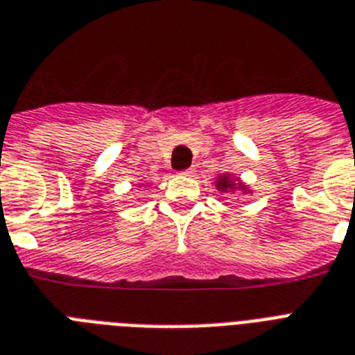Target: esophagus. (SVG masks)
Instances as JSON below:
<instances>
[{"label":"esophagus","instance_id":"1","mask_svg":"<svg viewBox=\"0 0 355 355\" xmlns=\"http://www.w3.org/2000/svg\"><path fill=\"white\" fill-rule=\"evenodd\" d=\"M193 169H191V167H189V169H184V171H180V175H186V177H191V175H193Z\"/></svg>","mask_w":355,"mask_h":355}]
</instances>
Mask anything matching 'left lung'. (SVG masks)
I'll return each instance as SVG.
<instances>
[{
	"mask_svg": "<svg viewBox=\"0 0 355 355\" xmlns=\"http://www.w3.org/2000/svg\"><path fill=\"white\" fill-rule=\"evenodd\" d=\"M217 189L219 191H232V189H237V186H239V189H243V191H248L245 186H243L239 180H232L230 177H227V175H223V177H219V180H217Z\"/></svg>",
	"mask_w": 355,
	"mask_h": 355,
	"instance_id": "8db88e82",
	"label": "left lung"
}]
</instances>
